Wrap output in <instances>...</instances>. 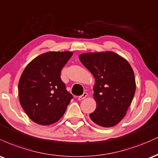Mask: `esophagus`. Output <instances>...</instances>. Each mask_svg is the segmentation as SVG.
<instances>
[{
  "label": "esophagus",
  "mask_w": 158,
  "mask_h": 158,
  "mask_svg": "<svg viewBox=\"0 0 158 158\" xmlns=\"http://www.w3.org/2000/svg\"><path fill=\"white\" fill-rule=\"evenodd\" d=\"M87 96H88V93L85 92V93H83V94H81V96H79V97H78V99H79V100H82L85 98H86Z\"/></svg>",
  "instance_id": "obj_1"
}]
</instances>
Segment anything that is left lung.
I'll use <instances>...</instances> for the list:
<instances>
[{"label": "left lung", "instance_id": "obj_1", "mask_svg": "<svg viewBox=\"0 0 158 158\" xmlns=\"http://www.w3.org/2000/svg\"><path fill=\"white\" fill-rule=\"evenodd\" d=\"M79 58L95 79L94 98L97 108L90 114V118L98 126H116L126 116L135 96L133 69L114 52H86Z\"/></svg>", "mask_w": 158, "mask_h": 158}]
</instances>
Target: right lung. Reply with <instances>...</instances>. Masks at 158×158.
I'll return each instance as SVG.
<instances>
[{
    "mask_svg": "<svg viewBox=\"0 0 158 158\" xmlns=\"http://www.w3.org/2000/svg\"><path fill=\"white\" fill-rule=\"evenodd\" d=\"M73 52H48L30 61L21 74L19 96L21 107L33 122L48 126L64 115L73 98L61 79V70Z\"/></svg>",
    "mask_w": 158,
    "mask_h": 158,
    "instance_id": "obj_1",
    "label": "right lung"
}]
</instances>
